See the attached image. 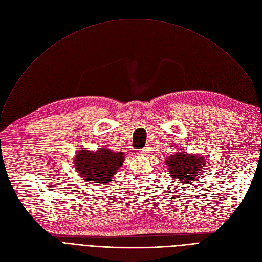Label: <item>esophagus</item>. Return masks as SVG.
Here are the masks:
<instances>
[{"label": "esophagus", "mask_w": 262, "mask_h": 262, "mask_svg": "<svg viewBox=\"0 0 262 262\" xmlns=\"http://www.w3.org/2000/svg\"><path fill=\"white\" fill-rule=\"evenodd\" d=\"M147 152H148V148H147V147H144V148H141V149L137 150V154L141 155V156H144V155H146Z\"/></svg>", "instance_id": "34e87169"}]
</instances>
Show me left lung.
<instances>
[{
  "label": "left lung",
  "instance_id": "1",
  "mask_svg": "<svg viewBox=\"0 0 262 262\" xmlns=\"http://www.w3.org/2000/svg\"><path fill=\"white\" fill-rule=\"evenodd\" d=\"M167 164L171 176L176 182L188 183L196 178L205 164V158L200 155H189L187 153H176L171 155Z\"/></svg>",
  "mask_w": 262,
  "mask_h": 262
}]
</instances>
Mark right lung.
Segmentation results:
<instances>
[{
	"instance_id": "1",
	"label": "right lung",
	"mask_w": 262,
	"mask_h": 262,
	"mask_svg": "<svg viewBox=\"0 0 262 262\" xmlns=\"http://www.w3.org/2000/svg\"><path fill=\"white\" fill-rule=\"evenodd\" d=\"M123 157V153H113L107 147L98 149L95 153L82 149L74 158L75 169L88 183L110 184L113 176L122 167Z\"/></svg>"
}]
</instances>
